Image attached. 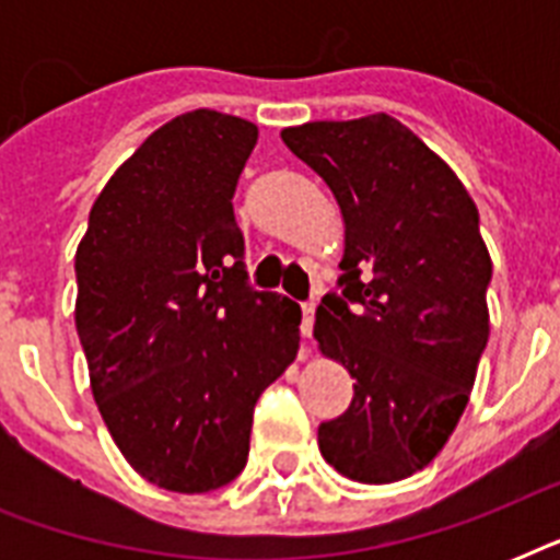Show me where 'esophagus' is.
Returning a JSON list of instances; mask_svg holds the SVG:
<instances>
[{"mask_svg": "<svg viewBox=\"0 0 560 560\" xmlns=\"http://www.w3.org/2000/svg\"><path fill=\"white\" fill-rule=\"evenodd\" d=\"M314 314H316L314 302L302 305V337H305V340H311V331H314Z\"/></svg>", "mask_w": 560, "mask_h": 560, "instance_id": "obj_1", "label": "esophagus"}]
</instances>
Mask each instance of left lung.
Listing matches in <instances>:
<instances>
[{
	"label": "left lung",
	"mask_w": 560,
	"mask_h": 560,
	"mask_svg": "<svg viewBox=\"0 0 560 560\" xmlns=\"http://www.w3.org/2000/svg\"><path fill=\"white\" fill-rule=\"evenodd\" d=\"M281 142L325 179L346 223L342 293L316 307L314 337L349 369L354 398L319 424V451L354 482H398L439 456L477 381L491 331L479 211L386 113L284 127Z\"/></svg>",
	"instance_id": "1"
}]
</instances>
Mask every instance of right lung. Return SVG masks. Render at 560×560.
I'll use <instances>...</instances> for the list:
<instances>
[{"instance_id":"add662e5","label":"right lung","mask_w":560,"mask_h":560,"mask_svg":"<svg viewBox=\"0 0 560 560\" xmlns=\"http://www.w3.org/2000/svg\"><path fill=\"white\" fill-rule=\"evenodd\" d=\"M258 127L191 109L153 130L92 202L74 253L101 418L148 482L202 494L244 470L255 400L296 360V302L246 284L232 197Z\"/></svg>"}]
</instances>
